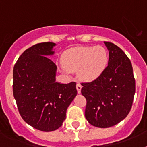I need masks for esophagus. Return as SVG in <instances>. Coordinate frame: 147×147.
<instances>
[{"mask_svg": "<svg viewBox=\"0 0 147 147\" xmlns=\"http://www.w3.org/2000/svg\"><path fill=\"white\" fill-rule=\"evenodd\" d=\"M76 90H77V93H81L82 85H80V83H77V84H76Z\"/></svg>", "mask_w": 147, "mask_h": 147, "instance_id": "1", "label": "esophagus"}]
</instances>
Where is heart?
Returning <instances> with one entry per match:
<instances>
[{"mask_svg":"<svg viewBox=\"0 0 147 147\" xmlns=\"http://www.w3.org/2000/svg\"><path fill=\"white\" fill-rule=\"evenodd\" d=\"M108 63V53L102 46L76 47L67 51L63 58L65 73L79 71L84 81H92L105 71Z\"/></svg>","mask_w":147,"mask_h":147,"instance_id":"b5f03b06","label":"heart"}]
</instances>
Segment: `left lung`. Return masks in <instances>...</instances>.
Here are the masks:
<instances>
[{
  "instance_id": "1",
  "label": "left lung",
  "mask_w": 147,
  "mask_h": 147,
  "mask_svg": "<svg viewBox=\"0 0 147 147\" xmlns=\"http://www.w3.org/2000/svg\"><path fill=\"white\" fill-rule=\"evenodd\" d=\"M109 51L108 65L98 78L82 83L87 100L85 118L91 125L107 128L127 117L132 107L135 81L131 62L115 44L105 42Z\"/></svg>"
}]
</instances>
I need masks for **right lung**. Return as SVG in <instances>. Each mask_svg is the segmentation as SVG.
Returning a JSON list of instances; mask_svg holds the SVG:
<instances>
[{"mask_svg": "<svg viewBox=\"0 0 147 147\" xmlns=\"http://www.w3.org/2000/svg\"><path fill=\"white\" fill-rule=\"evenodd\" d=\"M54 42L28 48L13 69V95L22 119L38 130L51 132L62 126L66 111L77 94L76 82H56Z\"/></svg>", "mask_w": 147, "mask_h": 147, "instance_id": "right-lung-1", "label": "right lung"}]
</instances>
